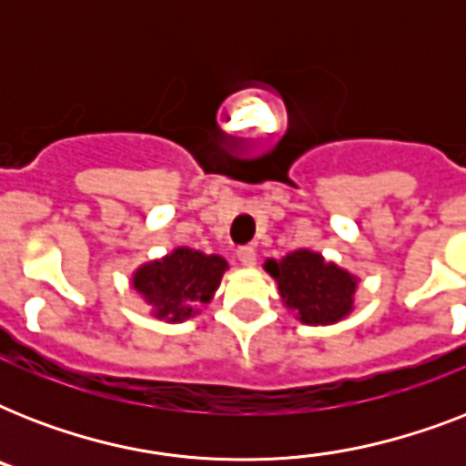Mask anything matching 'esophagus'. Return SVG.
<instances>
[{
	"instance_id": "34e87169",
	"label": "esophagus",
	"mask_w": 466,
	"mask_h": 466,
	"mask_svg": "<svg viewBox=\"0 0 466 466\" xmlns=\"http://www.w3.org/2000/svg\"><path fill=\"white\" fill-rule=\"evenodd\" d=\"M237 258H239L241 266L251 268V266L256 263V251L251 247H239V248H237Z\"/></svg>"
}]
</instances>
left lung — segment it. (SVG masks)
<instances>
[{"instance_id":"left-lung-1","label":"left lung","mask_w":466,"mask_h":466,"mask_svg":"<svg viewBox=\"0 0 466 466\" xmlns=\"http://www.w3.org/2000/svg\"><path fill=\"white\" fill-rule=\"evenodd\" d=\"M263 270L278 285L283 307L307 326L339 324L355 309L360 278L311 248H295L283 258H266Z\"/></svg>"}]
</instances>
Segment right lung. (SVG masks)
<instances>
[{
	"label": "right lung",
	"mask_w": 466,
	"mask_h": 466,
	"mask_svg": "<svg viewBox=\"0 0 466 466\" xmlns=\"http://www.w3.org/2000/svg\"><path fill=\"white\" fill-rule=\"evenodd\" d=\"M229 263L218 254L176 247L167 256L142 263L130 283L149 305V314L167 324H181L198 317L215 298Z\"/></svg>",
	"instance_id": "1"
}]
</instances>
